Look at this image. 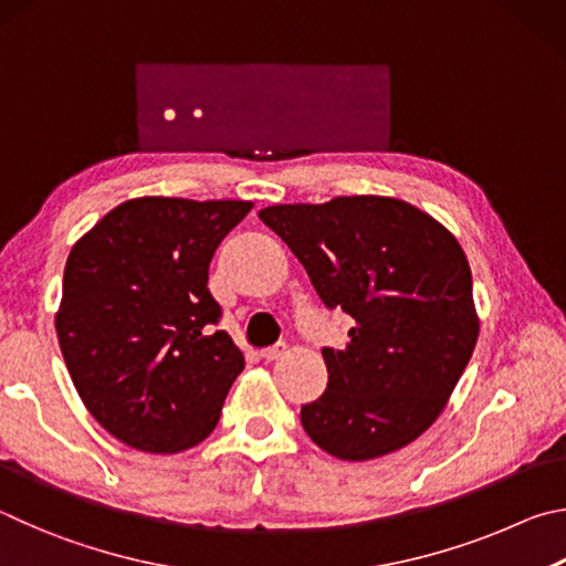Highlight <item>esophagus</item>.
I'll return each instance as SVG.
<instances>
[{"mask_svg": "<svg viewBox=\"0 0 566 566\" xmlns=\"http://www.w3.org/2000/svg\"><path fill=\"white\" fill-rule=\"evenodd\" d=\"M283 355H285V345H283V343H281V345H273V348L261 350V358L268 360V363H271V360H281Z\"/></svg>", "mask_w": 566, "mask_h": 566, "instance_id": "esophagus-1", "label": "esophagus"}]
</instances>
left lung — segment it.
<instances>
[{"mask_svg": "<svg viewBox=\"0 0 566 566\" xmlns=\"http://www.w3.org/2000/svg\"><path fill=\"white\" fill-rule=\"evenodd\" d=\"M328 308L355 325L325 348L328 388L301 408L308 438L363 462L408 448L448 408L480 335L468 255L438 218L392 196L258 211Z\"/></svg>", "mask_w": 566, "mask_h": 566, "instance_id": "obj_1", "label": "left lung"}]
</instances>
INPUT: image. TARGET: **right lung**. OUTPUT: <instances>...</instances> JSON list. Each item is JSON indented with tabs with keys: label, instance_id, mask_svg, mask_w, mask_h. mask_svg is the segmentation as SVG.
<instances>
[{
	"label": "right lung",
	"instance_id": "add662e5",
	"mask_svg": "<svg viewBox=\"0 0 566 566\" xmlns=\"http://www.w3.org/2000/svg\"><path fill=\"white\" fill-rule=\"evenodd\" d=\"M251 201L142 196L112 208L66 258L54 315L78 398L116 440L176 454L213 432L243 353L208 293V263Z\"/></svg>",
	"mask_w": 566,
	"mask_h": 566
}]
</instances>
